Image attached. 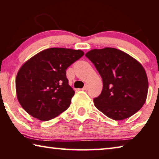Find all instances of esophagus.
Returning a JSON list of instances; mask_svg holds the SVG:
<instances>
[{
    "instance_id": "34e87169",
    "label": "esophagus",
    "mask_w": 159,
    "mask_h": 159,
    "mask_svg": "<svg viewBox=\"0 0 159 159\" xmlns=\"http://www.w3.org/2000/svg\"><path fill=\"white\" fill-rule=\"evenodd\" d=\"M88 85H85L84 86V87H83V88H82V90H88Z\"/></svg>"
}]
</instances>
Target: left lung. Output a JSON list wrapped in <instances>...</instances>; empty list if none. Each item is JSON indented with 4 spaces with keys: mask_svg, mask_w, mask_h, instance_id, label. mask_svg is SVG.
<instances>
[{
    "mask_svg": "<svg viewBox=\"0 0 159 159\" xmlns=\"http://www.w3.org/2000/svg\"><path fill=\"white\" fill-rule=\"evenodd\" d=\"M103 81L100 95L94 99L96 108L111 119L130 117L147 99L148 79L138 60L113 48L93 49L85 54Z\"/></svg>",
    "mask_w": 159,
    "mask_h": 159,
    "instance_id": "8db88e82",
    "label": "left lung"
}]
</instances>
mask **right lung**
<instances>
[{"label": "right lung", "mask_w": 159, "mask_h": 159, "mask_svg": "<svg viewBox=\"0 0 159 159\" xmlns=\"http://www.w3.org/2000/svg\"><path fill=\"white\" fill-rule=\"evenodd\" d=\"M83 55L80 50L52 48L26 61L15 80L17 99L22 108L43 121L68 109L75 92L69 85L66 70Z\"/></svg>", "instance_id": "add662e5"}]
</instances>
